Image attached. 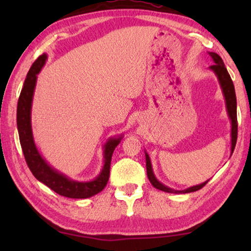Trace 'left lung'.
<instances>
[{"label": "left lung", "instance_id": "8db88e82", "mask_svg": "<svg viewBox=\"0 0 251 251\" xmlns=\"http://www.w3.org/2000/svg\"><path fill=\"white\" fill-rule=\"evenodd\" d=\"M208 54L210 55V57L212 58V61L215 62L214 65L209 66V70H211L214 73L216 74L218 78V82L220 87H222L223 94L225 97V101H226V109L229 116V120H230L231 123V148H230V155H232L233 150H235L236 146V142H237V134H238V123H237V100H236V93H235V86H233V83L231 80L230 75H229L228 71L226 67H225V64L223 62L222 57L219 56L217 53L214 52H208ZM145 157H146V169H147V176L148 179H150L151 184L155 187V188L163 190V192L166 193H171V194H188V193H193L196 192V190H199L205 186L208 180L202 182V184H199L196 186H192L189 188L184 189V190H176L173 188H169V187L165 186L164 184L157 179L154 172H152V167H151V161L150 156L145 151Z\"/></svg>", "mask_w": 251, "mask_h": 251}]
</instances>
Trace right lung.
Listing matches in <instances>:
<instances>
[{"mask_svg": "<svg viewBox=\"0 0 251 251\" xmlns=\"http://www.w3.org/2000/svg\"><path fill=\"white\" fill-rule=\"evenodd\" d=\"M48 55L43 54L33 63L23 84L20 99L18 101V112H16V123L20 136V143L26 160V164L37 180L43 182L55 193L64 197L84 199L90 198L100 193L105 188L109 178L110 160L114 150L122 141V135L118 137H112L103 146L104 166L99 176L90 181H77L67 177L64 174L54 169L46 161L35 145L32 131L31 110L34 90H35L37 74L44 66Z\"/></svg>", "mask_w": 251, "mask_h": 251, "instance_id": "add662e5", "label": "right lung"}]
</instances>
